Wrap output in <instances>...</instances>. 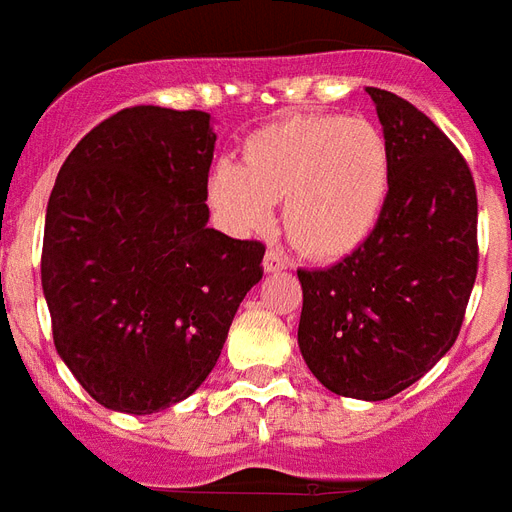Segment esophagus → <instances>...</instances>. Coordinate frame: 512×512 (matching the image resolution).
Returning <instances> with one entry per match:
<instances>
[{
    "mask_svg": "<svg viewBox=\"0 0 512 512\" xmlns=\"http://www.w3.org/2000/svg\"><path fill=\"white\" fill-rule=\"evenodd\" d=\"M284 268H290V260L284 252L279 249H268L263 257V271L265 273H276V271H284Z\"/></svg>",
    "mask_w": 512,
    "mask_h": 512,
    "instance_id": "esophagus-1",
    "label": "esophagus"
}]
</instances>
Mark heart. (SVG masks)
<instances>
[{
  "label": "heart",
  "mask_w": 512,
  "mask_h": 512,
  "mask_svg": "<svg viewBox=\"0 0 512 512\" xmlns=\"http://www.w3.org/2000/svg\"><path fill=\"white\" fill-rule=\"evenodd\" d=\"M389 147L365 117L292 115L249 136L241 163H214L206 195L225 228H271L284 201L292 244L319 260L351 255L370 239L389 195Z\"/></svg>",
  "instance_id": "obj_1"
}]
</instances>
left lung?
I'll return each mask as SVG.
<instances>
[{"label":"left lung","mask_w":512,"mask_h":512,"mask_svg":"<svg viewBox=\"0 0 512 512\" xmlns=\"http://www.w3.org/2000/svg\"><path fill=\"white\" fill-rule=\"evenodd\" d=\"M389 147L376 230L341 263L300 268L298 346L330 392L389 400L454 346L478 273V198L451 139L395 93L368 88Z\"/></svg>","instance_id":"1"}]
</instances>
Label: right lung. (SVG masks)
Masks as SVG:
<instances>
[{
	"instance_id": "1",
	"label": "right lung",
	"mask_w": 512,
	"mask_h": 512,
	"mask_svg": "<svg viewBox=\"0 0 512 512\" xmlns=\"http://www.w3.org/2000/svg\"><path fill=\"white\" fill-rule=\"evenodd\" d=\"M217 134L198 109H120L50 193L42 292L58 357L109 411H166L204 384L265 247L209 228Z\"/></svg>"
}]
</instances>
